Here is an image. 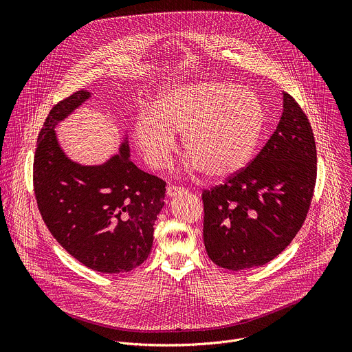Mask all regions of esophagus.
I'll return each mask as SVG.
<instances>
[{
  "label": "esophagus",
  "instance_id": "esophagus-1",
  "mask_svg": "<svg viewBox=\"0 0 352 352\" xmlns=\"http://www.w3.org/2000/svg\"><path fill=\"white\" fill-rule=\"evenodd\" d=\"M184 192H186V189L182 188V186H177V185L167 186V195L168 196H175V195H179V193H184Z\"/></svg>",
  "mask_w": 352,
  "mask_h": 352
}]
</instances>
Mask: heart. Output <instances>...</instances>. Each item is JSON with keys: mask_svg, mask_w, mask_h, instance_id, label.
I'll list each match as a JSON object with an SVG mask.
<instances>
[{"mask_svg": "<svg viewBox=\"0 0 352 352\" xmlns=\"http://www.w3.org/2000/svg\"><path fill=\"white\" fill-rule=\"evenodd\" d=\"M265 107L250 89L208 80L166 90L133 121V138L144 160L166 167L182 135L185 155L212 179H226L252 159L265 128Z\"/></svg>", "mask_w": 352, "mask_h": 352, "instance_id": "heart-1", "label": "heart"}]
</instances>
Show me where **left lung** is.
Wrapping results in <instances>:
<instances>
[{
  "instance_id": "left-lung-1",
  "label": "left lung",
  "mask_w": 352,
  "mask_h": 352,
  "mask_svg": "<svg viewBox=\"0 0 352 352\" xmlns=\"http://www.w3.org/2000/svg\"><path fill=\"white\" fill-rule=\"evenodd\" d=\"M311 122L284 93L277 129L254 160L224 184L204 189V239L220 267L266 265L291 243L309 212L318 174Z\"/></svg>"
}]
</instances>
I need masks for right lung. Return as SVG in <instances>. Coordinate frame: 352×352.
<instances>
[{"label": "right lung", "mask_w": 352, "mask_h": 352, "mask_svg": "<svg viewBox=\"0 0 352 352\" xmlns=\"http://www.w3.org/2000/svg\"><path fill=\"white\" fill-rule=\"evenodd\" d=\"M89 96L78 90L50 110L37 139L33 188L43 221L67 252L89 269L117 274L148 256L166 181L139 170L126 143L96 167L79 166L63 153L54 126Z\"/></svg>", "instance_id": "right-lung-1"}]
</instances>
